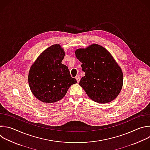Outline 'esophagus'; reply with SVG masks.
Listing matches in <instances>:
<instances>
[{
	"instance_id": "34e87169",
	"label": "esophagus",
	"mask_w": 150,
	"mask_h": 150,
	"mask_svg": "<svg viewBox=\"0 0 150 150\" xmlns=\"http://www.w3.org/2000/svg\"><path fill=\"white\" fill-rule=\"evenodd\" d=\"M75 79H76V80L77 82L78 83V82H79V81H80V79H81V78H80V76H79V75H77V76L75 77Z\"/></svg>"
}]
</instances>
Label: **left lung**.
<instances>
[{
    "mask_svg": "<svg viewBox=\"0 0 150 150\" xmlns=\"http://www.w3.org/2000/svg\"><path fill=\"white\" fill-rule=\"evenodd\" d=\"M75 54L85 73L79 84L87 95L100 104L113 101L121 91L123 73L111 54L98 44L77 49Z\"/></svg>",
    "mask_w": 150,
    "mask_h": 150,
    "instance_id": "1",
    "label": "left lung"
}]
</instances>
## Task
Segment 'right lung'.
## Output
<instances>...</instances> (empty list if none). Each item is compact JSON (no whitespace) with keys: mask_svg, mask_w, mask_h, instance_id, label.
Here are the masks:
<instances>
[{"mask_svg":"<svg viewBox=\"0 0 150 150\" xmlns=\"http://www.w3.org/2000/svg\"><path fill=\"white\" fill-rule=\"evenodd\" d=\"M64 57L62 46L53 45L43 51L30 67L29 87L39 101L46 103L57 102L65 96L72 84L76 83L68 68L62 64Z\"/></svg>","mask_w":150,"mask_h":150,"instance_id":"add662e5","label":"right lung"}]
</instances>
